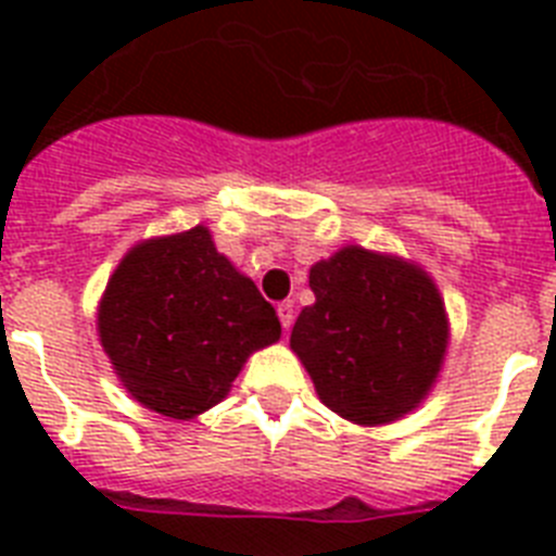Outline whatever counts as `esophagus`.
Masks as SVG:
<instances>
[{
  "mask_svg": "<svg viewBox=\"0 0 556 556\" xmlns=\"http://www.w3.org/2000/svg\"><path fill=\"white\" fill-rule=\"evenodd\" d=\"M278 320H281V326L287 328H292V323H294V308H292V303H278Z\"/></svg>",
  "mask_w": 556,
  "mask_h": 556,
  "instance_id": "esophagus-1",
  "label": "esophagus"
}]
</instances>
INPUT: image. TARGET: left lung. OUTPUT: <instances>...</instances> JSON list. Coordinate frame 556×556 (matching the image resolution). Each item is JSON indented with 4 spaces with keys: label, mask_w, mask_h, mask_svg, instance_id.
<instances>
[{
    "label": "left lung",
    "mask_w": 556,
    "mask_h": 556,
    "mask_svg": "<svg viewBox=\"0 0 556 556\" xmlns=\"http://www.w3.org/2000/svg\"><path fill=\"white\" fill-rule=\"evenodd\" d=\"M317 303L292 328L328 409L378 426L415 409L443 365L448 323L424 269L362 248L339 250L308 275Z\"/></svg>",
    "instance_id": "obj_1"
}]
</instances>
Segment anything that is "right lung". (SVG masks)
<instances>
[{"label":"right lung","mask_w":556,"mask_h":556,"mask_svg":"<svg viewBox=\"0 0 556 556\" xmlns=\"http://www.w3.org/2000/svg\"><path fill=\"white\" fill-rule=\"evenodd\" d=\"M278 337L275 308L203 225L132 248L100 306L102 348L122 384L178 420L219 404L244 358Z\"/></svg>","instance_id":"add662e5"}]
</instances>
